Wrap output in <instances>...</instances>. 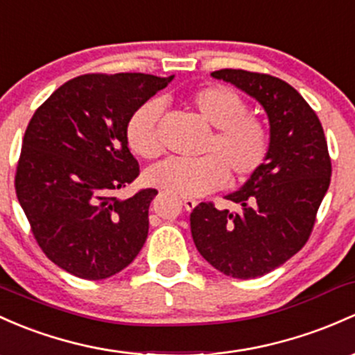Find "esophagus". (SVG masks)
<instances>
[{"label":"esophagus","mask_w":355,"mask_h":355,"mask_svg":"<svg viewBox=\"0 0 355 355\" xmlns=\"http://www.w3.org/2000/svg\"><path fill=\"white\" fill-rule=\"evenodd\" d=\"M182 203H184L186 209H189V211H191V209L198 205V201L193 200V198H184V200H182Z\"/></svg>","instance_id":"1"}]
</instances>
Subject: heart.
<instances>
[{
    "instance_id": "heart-1",
    "label": "heart",
    "mask_w": 355,
    "mask_h": 355,
    "mask_svg": "<svg viewBox=\"0 0 355 355\" xmlns=\"http://www.w3.org/2000/svg\"><path fill=\"white\" fill-rule=\"evenodd\" d=\"M189 103L215 130L201 159H167L147 171L150 186L178 196H203L223 188L228 174L235 182H245L268 162L270 130L262 118L249 113V103L237 89L225 85L194 91ZM162 103L148 100L133 110L125 135L128 147L144 159L162 154L159 121Z\"/></svg>"
}]
</instances>
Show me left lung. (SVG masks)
Returning <instances> with one entry per match:
<instances>
[{"label":"left lung","mask_w":355,"mask_h":355,"mask_svg":"<svg viewBox=\"0 0 355 355\" xmlns=\"http://www.w3.org/2000/svg\"><path fill=\"white\" fill-rule=\"evenodd\" d=\"M211 76L264 106L270 152L264 167L227 196L237 203V211L203 201L189 218L191 234L198 252L213 268L237 279H254L284 264L310 239L330 186L329 147L313 108L283 79L242 69Z\"/></svg>","instance_id":"obj_1"}]
</instances>
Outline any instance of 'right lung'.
I'll use <instances>...</instances> for the list:
<instances>
[{
	"label": "right lung",
	"instance_id": "1",
	"mask_svg": "<svg viewBox=\"0 0 355 355\" xmlns=\"http://www.w3.org/2000/svg\"><path fill=\"white\" fill-rule=\"evenodd\" d=\"M171 79L142 72L78 76L28 121L15 191L42 252L72 276H115L146 243L157 189H139L123 201L115 196L140 174L125 127L133 110Z\"/></svg>",
	"mask_w": 355,
	"mask_h": 355
}]
</instances>
